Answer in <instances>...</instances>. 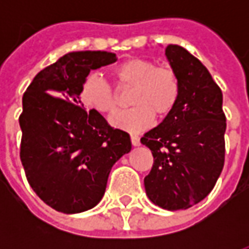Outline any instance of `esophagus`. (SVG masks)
Masks as SVG:
<instances>
[{
    "label": "esophagus",
    "instance_id": "obj_1",
    "mask_svg": "<svg viewBox=\"0 0 249 249\" xmlns=\"http://www.w3.org/2000/svg\"><path fill=\"white\" fill-rule=\"evenodd\" d=\"M130 141H132V145H133V146L140 145V139H139V136L132 135V136H130Z\"/></svg>",
    "mask_w": 249,
    "mask_h": 249
}]
</instances>
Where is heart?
<instances>
[{
  "label": "heart",
  "instance_id": "heart-1",
  "mask_svg": "<svg viewBox=\"0 0 249 249\" xmlns=\"http://www.w3.org/2000/svg\"><path fill=\"white\" fill-rule=\"evenodd\" d=\"M120 88H133L129 103L133 108L110 119L116 128L137 133L146 129L157 119L172 112L180 96V84L171 68H156L149 60L129 58L114 69ZM80 98L85 107L101 114H110L119 107L113 88L103 77L92 73L84 80Z\"/></svg>",
  "mask_w": 249,
  "mask_h": 249
}]
</instances>
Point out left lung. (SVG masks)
I'll return each mask as SVG.
<instances>
[{
  "mask_svg": "<svg viewBox=\"0 0 249 249\" xmlns=\"http://www.w3.org/2000/svg\"><path fill=\"white\" fill-rule=\"evenodd\" d=\"M167 57L180 84L176 107L141 137L155 162L144 178L148 198L162 209L178 211L200 203L213 189L224 167L223 93L208 69L180 45Z\"/></svg>",
  "mask_w": 249,
  "mask_h": 249,
  "instance_id": "1",
  "label": "left lung"
}]
</instances>
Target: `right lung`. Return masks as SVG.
<instances>
[{
	"mask_svg": "<svg viewBox=\"0 0 249 249\" xmlns=\"http://www.w3.org/2000/svg\"><path fill=\"white\" fill-rule=\"evenodd\" d=\"M117 61L114 53L69 52L33 78L22 97L21 162L37 196L62 213L96 207L110 169L132 149L129 135L80 98L90 71Z\"/></svg>",
	"mask_w": 249,
	"mask_h": 249,
	"instance_id": "obj_1",
	"label": "right lung"
}]
</instances>
